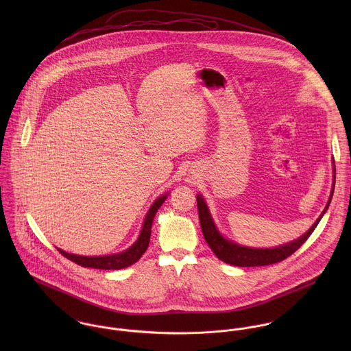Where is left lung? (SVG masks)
I'll list each match as a JSON object with an SVG mask.
<instances>
[{"instance_id": "1", "label": "left lung", "mask_w": 351, "mask_h": 351, "mask_svg": "<svg viewBox=\"0 0 351 351\" xmlns=\"http://www.w3.org/2000/svg\"><path fill=\"white\" fill-rule=\"evenodd\" d=\"M334 193V185H332V192L330 196V201L332 199ZM330 201L327 202V206L324 208L323 213L319 216V219L315 221V224L305 232L301 238L296 239L295 242H291L285 246H280L276 249H250V247H243L237 243H232L227 239H224L220 232L216 230L212 217L209 215L208 206L205 204L204 199L201 196H197V208H199V217H200L201 230L202 235L209 245V247L216 254V256L230 265L234 266H242V267H250V266H266L271 263H277L284 261L285 258L291 256L296 250H299L302 243L311 237L313 230L316 228L317 223L320 221L322 216L327 210Z\"/></svg>"}]
</instances>
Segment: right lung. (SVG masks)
Returning <instances> with one entry per match:
<instances>
[{
	"instance_id": "add662e5",
	"label": "right lung",
	"mask_w": 351,
	"mask_h": 351,
	"mask_svg": "<svg viewBox=\"0 0 351 351\" xmlns=\"http://www.w3.org/2000/svg\"><path fill=\"white\" fill-rule=\"evenodd\" d=\"M166 197L167 196H160L158 200H155V202L151 205V208L147 212V216L145 219L141 235H139L138 241L128 250L123 251L120 254L104 255V256H82V255L69 254V252L60 250V249H58V251L63 256L70 259L71 262H75L77 265L84 266V267L102 269V270H119V269H124L127 266H131L132 263L138 262L141 259V256L145 254V251L147 250L149 243H150L151 227H152L154 216H155L156 210L159 209V206L165 202Z\"/></svg>"
}]
</instances>
